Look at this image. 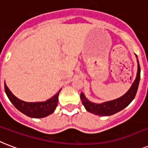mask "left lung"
I'll use <instances>...</instances> for the list:
<instances>
[{
	"mask_svg": "<svg viewBox=\"0 0 148 148\" xmlns=\"http://www.w3.org/2000/svg\"><path fill=\"white\" fill-rule=\"evenodd\" d=\"M136 57L137 58V56L136 55ZM137 61V73L136 79L131 85L130 88L128 90V91L125 94L123 95L122 97L117 99L110 100V101L104 102L102 103H95L92 102H90L86 97H85L83 92H81L80 94V98L82 100V103L85 108L88 112L94 113L96 115L102 116H110L114 113H117L119 111L122 110L123 109L129 105L132 102V100L134 99L136 93H137V89H138V85H139L140 78V68L139 62L138 59Z\"/></svg>",
	"mask_w": 148,
	"mask_h": 148,
	"instance_id": "obj_1",
	"label": "left lung"
}]
</instances>
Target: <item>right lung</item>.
<instances>
[{"instance_id": "right-lung-1", "label": "right lung", "mask_w": 148, "mask_h": 148, "mask_svg": "<svg viewBox=\"0 0 148 148\" xmlns=\"http://www.w3.org/2000/svg\"><path fill=\"white\" fill-rule=\"evenodd\" d=\"M4 90L11 103L20 112L29 117L32 118H43L53 113L58 104V94L61 91V90H59L55 96L50 99H47L46 101L29 103V102L23 101L21 99L17 98L11 92V90H9L5 82H4Z\"/></svg>"}]
</instances>
